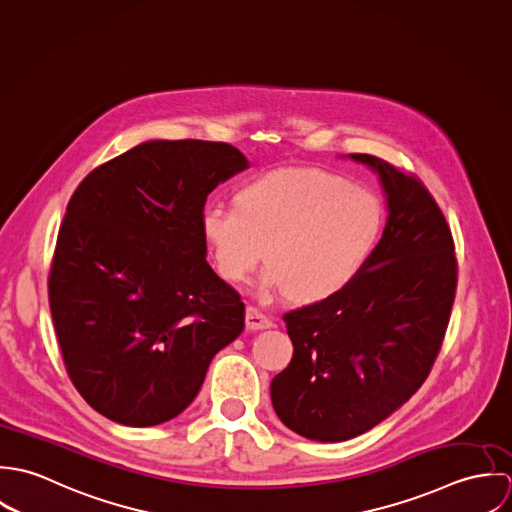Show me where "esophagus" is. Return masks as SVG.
Instances as JSON below:
<instances>
[{
    "mask_svg": "<svg viewBox=\"0 0 512 512\" xmlns=\"http://www.w3.org/2000/svg\"><path fill=\"white\" fill-rule=\"evenodd\" d=\"M272 321L256 307L248 305L246 307V329L248 331H262V329H270Z\"/></svg>",
    "mask_w": 512,
    "mask_h": 512,
    "instance_id": "esophagus-1",
    "label": "esophagus"
}]
</instances>
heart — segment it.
<instances>
[{"label":"heart","instance_id":"b5f03b06","mask_svg":"<svg viewBox=\"0 0 512 512\" xmlns=\"http://www.w3.org/2000/svg\"><path fill=\"white\" fill-rule=\"evenodd\" d=\"M384 226L380 199L319 167H282L209 203L201 238L220 278L246 282L268 256L260 295L321 303L345 292L372 258Z\"/></svg>","mask_w":512,"mask_h":512}]
</instances>
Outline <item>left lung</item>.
<instances>
[{
    "mask_svg": "<svg viewBox=\"0 0 512 512\" xmlns=\"http://www.w3.org/2000/svg\"><path fill=\"white\" fill-rule=\"evenodd\" d=\"M388 219L363 274L333 299L284 315L292 363L274 376L278 418L315 441L357 438L424 384L457 288L451 230L430 191L368 153Z\"/></svg>",
    "mask_w": 512,
    "mask_h": 512,
    "instance_id": "left-lung-1",
    "label": "left lung"
}]
</instances>
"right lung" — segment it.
<instances>
[{"instance_id": "add662e5", "label": "right lung", "mask_w": 512, "mask_h": 512, "mask_svg": "<svg viewBox=\"0 0 512 512\" xmlns=\"http://www.w3.org/2000/svg\"><path fill=\"white\" fill-rule=\"evenodd\" d=\"M246 167L222 142L151 140L74 191L49 303L76 390L108 420L147 428L179 416L242 333L244 303L207 264L199 217Z\"/></svg>"}]
</instances>
